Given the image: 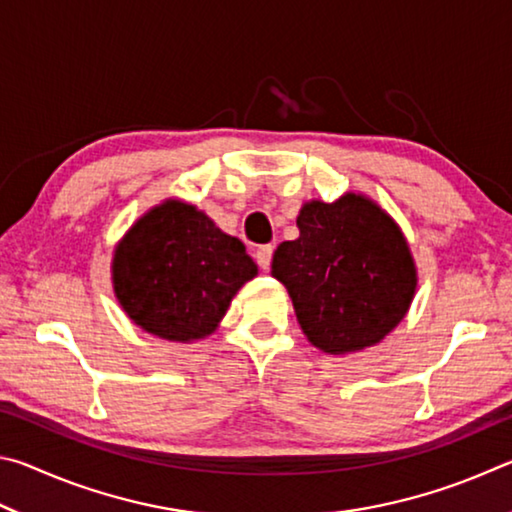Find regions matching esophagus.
Instances as JSON below:
<instances>
[{
    "instance_id": "esophagus-1",
    "label": "esophagus",
    "mask_w": 512,
    "mask_h": 512,
    "mask_svg": "<svg viewBox=\"0 0 512 512\" xmlns=\"http://www.w3.org/2000/svg\"><path fill=\"white\" fill-rule=\"evenodd\" d=\"M271 259H273V246L271 244H264V246H257L255 250V262L259 268H266L271 266Z\"/></svg>"
}]
</instances>
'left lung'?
<instances>
[{
    "instance_id": "1",
    "label": "left lung",
    "mask_w": 512,
    "mask_h": 512,
    "mask_svg": "<svg viewBox=\"0 0 512 512\" xmlns=\"http://www.w3.org/2000/svg\"><path fill=\"white\" fill-rule=\"evenodd\" d=\"M300 237L282 241L271 273L287 287L307 339L329 354L379 343L404 318L415 266L400 228L357 194L311 201Z\"/></svg>"
}]
</instances>
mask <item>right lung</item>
<instances>
[{"label": "right lung", "mask_w": 512, "mask_h": 512, "mask_svg": "<svg viewBox=\"0 0 512 512\" xmlns=\"http://www.w3.org/2000/svg\"><path fill=\"white\" fill-rule=\"evenodd\" d=\"M257 266L239 239L194 205L167 201L121 239L112 280L121 307L146 332L169 341L212 334Z\"/></svg>", "instance_id": "add662e5"}]
</instances>
